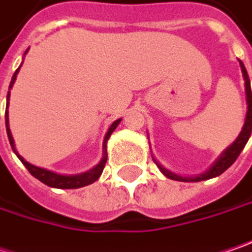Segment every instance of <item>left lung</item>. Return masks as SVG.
I'll return each mask as SVG.
<instances>
[{
    "instance_id": "1",
    "label": "left lung",
    "mask_w": 252,
    "mask_h": 252,
    "mask_svg": "<svg viewBox=\"0 0 252 252\" xmlns=\"http://www.w3.org/2000/svg\"><path fill=\"white\" fill-rule=\"evenodd\" d=\"M240 62V67H241V71H243V77H244V86H246V100H247V114H246V121H244V126H243V129L241 132L238 134V137L235 138V141L227 147L220 154V157L214 160L212 163V166L207 170H204L200 175H196V176H182V175H178L175 172H170L166 168H163L160 163H159L157 159L154 158V162L157 163V166L159 168V170L172 181H179V182H200V181H207V179H212V178H216V176H220L223 172L228 169L233 163L235 162V159L238 158V155L241 154V151L244 149L246 144L248 142V139L251 137V131H252V93H251V86H250V79H248V73L246 70V66L241 61Z\"/></svg>"
}]
</instances>
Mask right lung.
Segmentation results:
<instances>
[{
	"mask_svg": "<svg viewBox=\"0 0 252 252\" xmlns=\"http://www.w3.org/2000/svg\"><path fill=\"white\" fill-rule=\"evenodd\" d=\"M27 52L24 53V55H27ZM24 63V62H22ZM22 63L19 64V67H18L15 73H14V76H12V79H11V84H9V90L12 89V86H14V83L17 80V74L19 69H21V66H22ZM9 92L6 94V110H5V126H6V134H8V139H9V144H11V148H12V151L15 152V155H17L19 160L25 165V168L29 170V173L32 175V176H35L38 181H40L42 183H45V185H48L50 188H56V189H79V188H83V186H87V185H92L94 182L97 181L100 176H101V173H103V169H104L105 166V162H107V141H108V138L111 137V134L115 131V128L118 126V124L121 123V120L123 118H118V120H115L114 123L110 126L108 128V131H107V134H105L104 141H103V157L100 159V162L93 166L92 169L86 170V172H82V173H77V175H62V173H56V172H53V170H48L45 169V168H39V166H35V165H32V163H29L28 160L22 158L19 154H18L17 148H15V141H14V138H12V134H11V129H9V117H8V107H9Z\"/></svg>",
	"mask_w": 252,
	"mask_h": 252,
	"instance_id": "obj_1",
	"label": "right lung"
}]
</instances>
